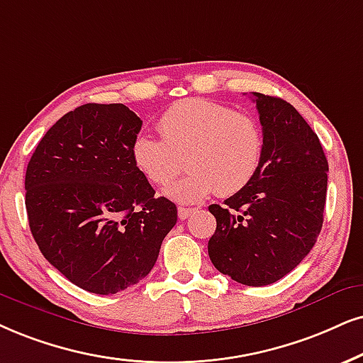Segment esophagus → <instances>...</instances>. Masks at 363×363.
Wrapping results in <instances>:
<instances>
[{
  "instance_id": "34e87169",
  "label": "esophagus",
  "mask_w": 363,
  "mask_h": 363,
  "mask_svg": "<svg viewBox=\"0 0 363 363\" xmlns=\"http://www.w3.org/2000/svg\"><path fill=\"white\" fill-rule=\"evenodd\" d=\"M194 208H179L177 209V214H179V219H186L187 216H191L192 213H194Z\"/></svg>"
}]
</instances>
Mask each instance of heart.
Segmentation results:
<instances>
[{"instance_id":"obj_1","label":"heart","mask_w":363,"mask_h":363,"mask_svg":"<svg viewBox=\"0 0 363 363\" xmlns=\"http://www.w3.org/2000/svg\"><path fill=\"white\" fill-rule=\"evenodd\" d=\"M160 137L139 132L130 144L137 171L155 186H166L181 171L189 172L166 189L181 204H194L216 192L235 196L253 181L264 149L263 130L253 116L204 99L172 104L157 122Z\"/></svg>"}]
</instances>
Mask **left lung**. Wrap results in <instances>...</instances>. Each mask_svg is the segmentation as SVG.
Segmentation results:
<instances>
[{"instance_id":"obj_1","label":"left lung","mask_w":363,"mask_h":363,"mask_svg":"<svg viewBox=\"0 0 363 363\" xmlns=\"http://www.w3.org/2000/svg\"><path fill=\"white\" fill-rule=\"evenodd\" d=\"M264 149L253 181L224 206L211 204L208 242L218 272L266 286L310 253L322 231L328 162L318 137L291 104L253 91Z\"/></svg>"}]
</instances>
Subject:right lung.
I'll return each mask as SVG.
<instances>
[{
	"label": "right lung",
	"mask_w": 363,
	"mask_h": 363,
	"mask_svg": "<svg viewBox=\"0 0 363 363\" xmlns=\"http://www.w3.org/2000/svg\"><path fill=\"white\" fill-rule=\"evenodd\" d=\"M142 121L123 104H85L38 142L25 176L31 235L82 290L112 295L154 268L177 208L155 197L130 144Z\"/></svg>",
	"instance_id": "add662e5"
}]
</instances>
